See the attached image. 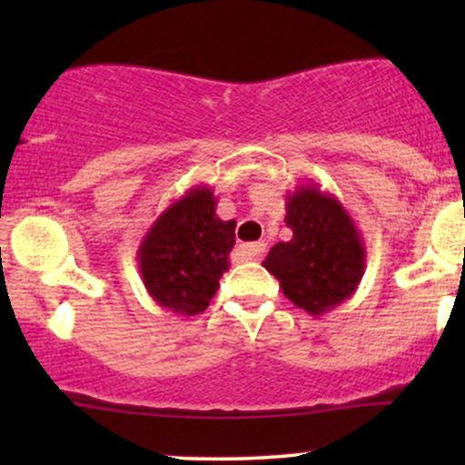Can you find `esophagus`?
Masks as SVG:
<instances>
[{"label": "esophagus", "instance_id": "esophagus-1", "mask_svg": "<svg viewBox=\"0 0 465 465\" xmlns=\"http://www.w3.org/2000/svg\"><path fill=\"white\" fill-rule=\"evenodd\" d=\"M266 244L264 242H249V244H240L238 253L242 255L244 260H260L264 255Z\"/></svg>", "mask_w": 465, "mask_h": 465}]
</instances>
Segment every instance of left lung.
I'll list each match as a JSON object with an SVG mask.
<instances>
[{
    "instance_id": "1",
    "label": "left lung",
    "mask_w": 465,
    "mask_h": 465,
    "mask_svg": "<svg viewBox=\"0 0 465 465\" xmlns=\"http://www.w3.org/2000/svg\"><path fill=\"white\" fill-rule=\"evenodd\" d=\"M284 221L292 238L277 242L262 266L288 300L314 317L350 300L365 273L367 253L343 203L317 183L300 185L286 196Z\"/></svg>"
}]
</instances>
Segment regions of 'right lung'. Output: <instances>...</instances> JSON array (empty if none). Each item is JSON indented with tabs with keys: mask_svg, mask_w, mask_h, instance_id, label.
Instances as JSON below:
<instances>
[{
	"mask_svg": "<svg viewBox=\"0 0 465 465\" xmlns=\"http://www.w3.org/2000/svg\"><path fill=\"white\" fill-rule=\"evenodd\" d=\"M233 242L236 221L216 216L212 188H190L159 214L137 249L148 295L181 317L203 312L229 269Z\"/></svg>",
	"mask_w": 465,
	"mask_h": 465,
	"instance_id": "obj_1",
	"label": "right lung"
}]
</instances>
